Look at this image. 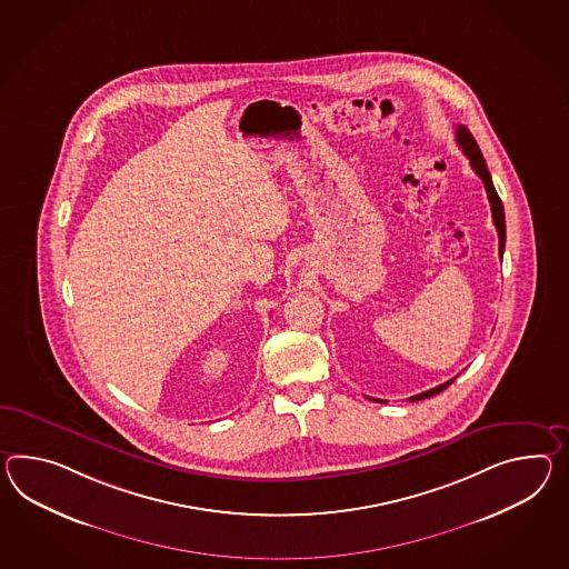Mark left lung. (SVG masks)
Returning a JSON list of instances; mask_svg holds the SVG:
<instances>
[{"instance_id":"obj_1","label":"left lung","mask_w":569,"mask_h":569,"mask_svg":"<svg viewBox=\"0 0 569 569\" xmlns=\"http://www.w3.org/2000/svg\"><path fill=\"white\" fill-rule=\"evenodd\" d=\"M457 143L458 148H460V150L465 152V156L469 158L472 170L481 177V181L486 184L487 197H489V203H491V216H493V223H496V230H498L499 257H501V254H503V247H506V218H503V206H501V199H499L498 191H496L493 181H491V174H489V170H487L486 158H483V153L479 150L477 141L472 138L471 131H469L465 126L457 127ZM452 382H455V378H452V380H448V382H443L440 387L430 388V390H426V392H419L416 397H411L409 401L430 399L433 395L442 392L443 388L450 387ZM372 401L387 402L382 401V399H372Z\"/></svg>"}]
</instances>
